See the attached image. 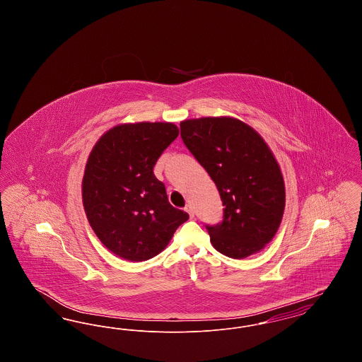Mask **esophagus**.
I'll use <instances>...</instances> for the list:
<instances>
[{
    "mask_svg": "<svg viewBox=\"0 0 362 362\" xmlns=\"http://www.w3.org/2000/svg\"><path fill=\"white\" fill-rule=\"evenodd\" d=\"M185 209H186V211L189 213V217L192 218V217H194V210H192V207H191V205H186V207H185Z\"/></svg>",
    "mask_w": 362,
    "mask_h": 362,
    "instance_id": "esophagus-1",
    "label": "esophagus"
}]
</instances>
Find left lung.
<instances>
[{
  "instance_id": "1",
  "label": "left lung",
  "mask_w": 362,
  "mask_h": 362,
  "mask_svg": "<svg viewBox=\"0 0 362 362\" xmlns=\"http://www.w3.org/2000/svg\"><path fill=\"white\" fill-rule=\"evenodd\" d=\"M180 136L223 201V221L206 225L213 247L235 259L260 251L274 238L285 209L284 177L267 144L229 117L183 121Z\"/></svg>"
}]
</instances>
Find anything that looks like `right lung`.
Returning a JSON list of instances; mask_svg holds the SVG:
<instances>
[{"mask_svg":"<svg viewBox=\"0 0 362 362\" xmlns=\"http://www.w3.org/2000/svg\"><path fill=\"white\" fill-rule=\"evenodd\" d=\"M179 136L168 122L118 124L104 133L86 161L83 204L88 221L119 258L142 262L160 254L189 214L168 202L156 161Z\"/></svg>","mask_w":362,"mask_h":362,"instance_id":"add662e5","label":"right lung"}]
</instances>
